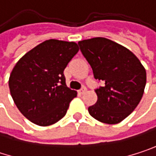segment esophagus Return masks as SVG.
<instances>
[{"instance_id": "34e87169", "label": "esophagus", "mask_w": 156, "mask_h": 156, "mask_svg": "<svg viewBox=\"0 0 156 156\" xmlns=\"http://www.w3.org/2000/svg\"><path fill=\"white\" fill-rule=\"evenodd\" d=\"M86 91H87V88H86L85 87H82L78 90V93H79V94H84Z\"/></svg>"}]
</instances>
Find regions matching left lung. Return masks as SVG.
I'll use <instances>...</instances> for the list:
<instances>
[{"mask_svg": "<svg viewBox=\"0 0 156 156\" xmlns=\"http://www.w3.org/2000/svg\"><path fill=\"white\" fill-rule=\"evenodd\" d=\"M92 68L94 78L105 85L95 89L98 101L88 108L95 119L109 125L127 117L139 104L146 84V72L136 56L106 38L78 41Z\"/></svg>", "mask_w": 156, "mask_h": 156, "instance_id": "1", "label": "left lung"}]
</instances>
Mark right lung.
<instances>
[{"mask_svg":"<svg viewBox=\"0 0 156 156\" xmlns=\"http://www.w3.org/2000/svg\"><path fill=\"white\" fill-rule=\"evenodd\" d=\"M78 51L75 42L48 40L16 63L9 87L18 109L30 122L48 126L66 115L77 92L67 87L63 71Z\"/></svg>","mask_w":156,"mask_h":156,"instance_id":"add662e5","label":"right lung"}]
</instances>
